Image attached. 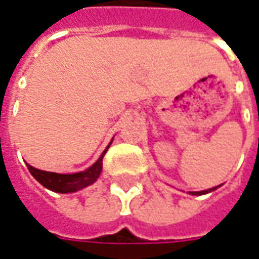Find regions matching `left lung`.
Listing matches in <instances>:
<instances>
[{"label": "left lung", "instance_id": "obj_1", "mask_svg": "<svg viewBox=\"0 0 259 259\" xmlns=\"http://www.w3.org/2000/svg\"><path fill=\"white\" fill-rule=\"evenodd\" d=\"M218 187H213V188H209V190H205V191H191L190 194L191 195H202V194H208V192L213 191V190H216Z\"/></svg>", "mask_w": 259, "mask_h": 259}]
</instances>
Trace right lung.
I'll use <instances>...</instances> for the list:
<instances>
[{
    "instance_id": "obj_1",
    "label": "right lung",
    "mask_w": 259,
    "mask_h": 259,
    "mask_svg": "<svg viewBox=\"0 0 259 259\" xmlns=\"http://www.w3.org/2000/svg\"><path fill=\"white\" fill-rule=\"evenodd\" d=\"M110 145H111V142H110ZM109 146L100 155V157L97 159L96 163H93L91 167L86 168L83 171H79V173L58 174L38 170V168L32 167L30 164H26V166L33 177L37 180L38 183L43 185V187L49 188L51 191L61 192V194L79 191V190L85 188L88 185L93 184L99 179V176L102 173V167H103V156L106 155Z\"/></svg>"
}]
</instances>
